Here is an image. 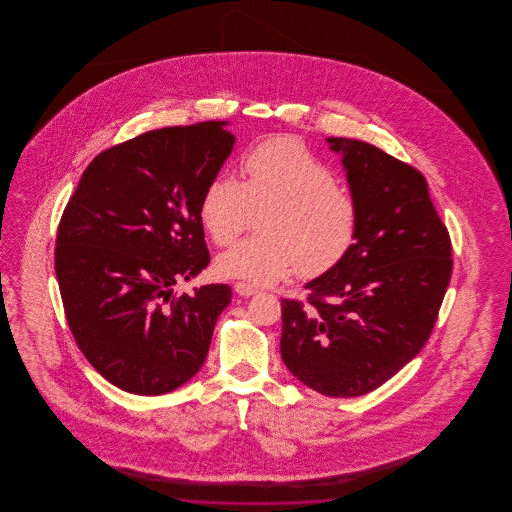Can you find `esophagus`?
<instances>
[{"label": "esophagus", "instance_id": "1", "mask_svg": "<svg viewBox=\"0 0 512 512\" xmlns=\"http://www.w3.org/2000/svg\"><path fill=\"white\" fill-rule=\"evenodd\" d=\"M234 290H236L238 295H242V297H251V295L259 293V290H257L255 286H251V284H247V282H236V284H234Z\"/></svg>", "mask_w": 512, "mask_h": 512}]
</instances>
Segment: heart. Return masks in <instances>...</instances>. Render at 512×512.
Segmentation results:
<instances>
[{"label": "heart", "instance_id": "obj_1", "mask_svg": "<svg viewBox=\"0 0 512 512\" xmlns=\"http://www.w3.org/2000/svg\"><path fill=\"white\" fill-rule=\"evenodd\" d=\"M247 180L215 174L199 201V219L213 244L228 247L259 215L257 236L217 261L222 276L276 284L297 270L320 278L340 267L359 236L355 195L301 140L276 136L245 157Z\"/></svg>", "mask_w": 512, "mask_h": 512}]
</instances>
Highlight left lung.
<instances>
[{
    "mask_svg": "<svg viewBox=\"0 0 512 512\" xmlns=\"http://www.w3.org/2000/svg\"><path fill=\"white\" fill-rule=\"evenodd\" d=\"M328 142L359 203V236L340 267L305 286L307 301L282 299L280 353L311 390L359 397L426 345L453 247L422 172L366 142Z\"/></svg>",
    "mask_w": 512,
    "mask_h": 512,
    "instance_id": "obj_1",
    "label": "left lung"
}]
</instances>
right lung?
<instances>
[{"mask_svg": "<svg viewBox=\"0 0 512 512\" xmlns=\"http://www.w3.org/2000/svg\"><path fill=\"white\" fill-rule=\"evenodd\" d=\"M222 121L101 151L59 220L55 274L74 341L113 386L161 395L205 363L232 288L172 290L209 265L199 201L234 146Z\"/></svg>", "mask_w": 512, "mask_h": 512, "instance_id": "right-lung-1", "label": "right lung"}]
</instances>
